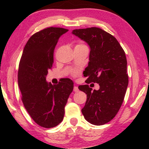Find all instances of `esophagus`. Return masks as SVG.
<instances>
[{"label":"esophagus","mask_w":149,"mask_h":149,"mask_svg":"<svg viewBox=\"0 0 149 149\" xmlns=\"http://www.w3.org/2000/svg\"><path fill=\"white\" fill-rule=\"evenodd\" d=\"M73 90H74V92H78L79 91V88L77 86H74V88H73Z\"/></svg>","instance_id":"34e87169"}]
</instances>
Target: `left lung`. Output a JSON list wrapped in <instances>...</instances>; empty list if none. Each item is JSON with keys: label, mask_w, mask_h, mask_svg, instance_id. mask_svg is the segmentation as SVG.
Wrapping results in <instances>:
<instances>
[{"label": "left lung", "mask_w": 149, "mask_h": 149, "mask_svg": "<svg viewBox=\"0 0 149 149\" xmlns=\"http://www.w3.org/2000/svg\"><path fill=\"white\" fill-rule=\"evenodd\" d=\"M72 34L90 48L88 66L84 71L88 77L87 83L100 85L98 90L93 91L88 85L79 86L87 94L81 111L89 123L104 125L115 117L125 97L128 85L125 54L113 36L99 28L73 30Z\"/></svg>", "instance_id": "8db88e82"}]
</instances>
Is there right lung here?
Returning a JSON list of instances; mask_svg holds the SVG:
<instances>
[{"mask_svg": "<svg viewBox=\"0 0 149 149\" xmlns=\"http://www.w3.org/2000/svg\"><path fill=\"white\" fill-rule=\"evenodd\" d=\"M68 31L50 27L36 32L26 42L19 62L17 80L24 107L38 125L45 128L56 127L62 122L74 87L70 79L55 85L46 81L58 40Z\"/></svg>", "mask_w": 149, "mask_h": 149, "instance_id": "right-lung-1", "label": "right lung"}]
</instances>
